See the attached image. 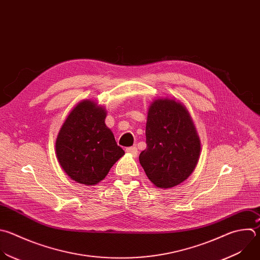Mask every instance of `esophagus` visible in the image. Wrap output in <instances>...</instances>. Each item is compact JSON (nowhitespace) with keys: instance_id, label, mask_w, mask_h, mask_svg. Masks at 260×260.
Wrapping results in <instances>:
<instances>
[{"instance_id":"1","label":"esophagus","mask_w":260,"mask_h":260,"mask_svg":"<svg viewBox=\"0 0 260 260\" xmlns=\"http://www.w3.org/2000/svg\"><path fill=\"white\" fill-rule=\"evenodd\" d=\"M127 153H129V154H132V155H134V156H137V154H138V148L136 147V146H133V147H128V148H126V150H125Z\"/></svg>"}]
</instances>
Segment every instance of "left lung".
<instances>
[{"mask_svg":"<svg viewBox=\"0 0 260 260\" xmlns=\"http://www.w3.org/2000/svg\"><path fill=\"white\" fill-rule=\"evenodd\" d=\"M147 148L139 159L154 186L169 189L186 181L200 156V139L187 108L174 99H157L149 108Z\"/></svg>","mask_w":260,"mask_h":260,"instance_id":"obj_1","label":"left lung"}]
</instances>
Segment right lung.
I'll use <instances>...</instances> for the list:
<instances>
[{
    "instance_id": "add662e5",
    "label": "right lung",
    "mask_w": 260,
    "mask_h": 260,
    "mask_svg": "<svg viewBox=\"0 0 260 260\" xmlns=\"http://www.w3.org/2000/svg\"><path fill=\"white\" fill-rule=\"evenodd\" d=\"M106 110L83 100L67 116L56 140V154L67 176L78 184L100 183L124 155L105 124Z\"/></svg>"
}]
</instances>
